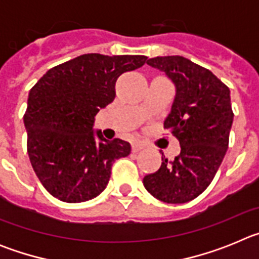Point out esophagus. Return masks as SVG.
I'll list each match as a JSON object with an SVG mask.
<instances>
[{
	"instance_id": "esophagus-1",
	"label": "esophagus",
	"mask_w": 259,
	"mask_h": 259,
	"mask_svg": "<svg viewBox=\"0 0 259 259\" xmlns=\"http://www.w3.org/2000/svg\"><path fill=\"white\" fill-rule=\"evenodd\" d=\"M143 149H144V145H143V144H140V143L132 144V152H134V153L140 152V150H143Z\"/></svg>"
}]
</instances>
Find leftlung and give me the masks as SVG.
Here are the masks:
<instances>
[{"label":"left lung","mask_w":259,"mask_h":259,"mask_svg":"<svg viewBox=\"0 0 259 259\" xmlns=\"http://www.w3.org/2000/svg\"><path fill=\"white\" fill-rule=\"evenodd\" d=\"M146 63L175 85L164 128H172L182 149L171 162L162 157L159 170L144 178V187L157 200L185 203L209 187L228 149L233 122L230 89L184 57H155Z\"/></svg>","instance_id":"obj_1"}]
</instances>
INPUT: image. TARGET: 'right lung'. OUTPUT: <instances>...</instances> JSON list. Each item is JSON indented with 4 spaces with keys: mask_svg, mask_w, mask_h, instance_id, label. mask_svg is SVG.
<instances>
[{
    "mask_svg": "<svg viewBox=\"0 0 259 259\" xmlns=\"http://www.w3.org/2000/svg\"><path fill=\"white\" fill-rule=\"evenodd\" d=\"M145 62V56L83 54L50 68L29 91L27 150L53 197L70 203L97 197L114 161L131 153L130 143L106 140L93 125L96 114L114 101L116 79Z\"/></svg>",
    "mask_w": 259,
    "mask_h": 259,
    "instance_id": "1",
    "label": "right lung"
}]
</instances>
